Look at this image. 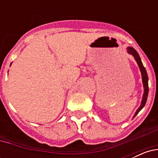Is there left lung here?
<instances>
[{
    "mask_svg": "<svg viewBox=\"0 0 158 158\" xmlns=\"http://www.w3.org/2000/svg\"><path fill=\"white\" fill-rule=\"evenodd\" d=\"M127 53L130 54H132L135 58V59L136 60L137 63L139 65V69H140L141 73H142V83H143V87H144V94H143V96H142V103H141L140 107L138 108V110L135 112V115L134 117L138 115V113L141 111V110L144 107L145 104L146 103V100H147V97H148V93H149V86H148V75L147 73H146V69H145V67L143 66V64H142V61H141V58L139 57V54H138L136 51H135V49L133 47H127Z\"/></svg>",
    "mask_w": 158,
    "mask_h": 158,
    "instance_id": "obj_1",
    "label": "left lung"
}]
</instances>
